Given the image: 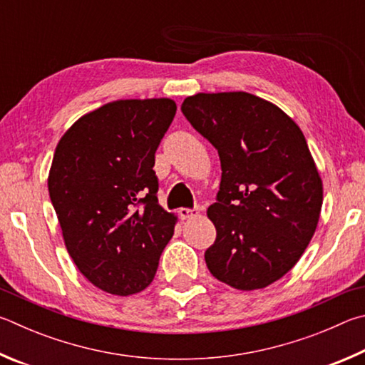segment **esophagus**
<instances>
[{
  "label": "esophagus",
  "instance_id": "obj_1",
  "mask_svg": "<svg viewBox=\"0 0 365 365\" xmlns=\"http://www.w3.org/2000/svg\"><path fill=\"white\" fill-rule=\"evenodd\" d=\"M178 213L182 220H194L200 215V210L199 208H179Z\"/></svg>",
  "mask_w": 365,
  "mask_h": 365
}]
</instances>
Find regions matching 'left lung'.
I'll use <instances>...</instances> for the list:
<instances>
[{
  "mask_svg": "<svg viewBox=\"0 0 365 365\" xmlns=\"http://www.w3.org/2000/svg\"><path fill=\"white\" fill-rule=\"evenodd\" d=\"M190 125L218 150L221 184L208 218L210 272L237 290L284 277L302 258L322 208V179L299 126L272 102L244 91L184 99Z\"/></svg>",
  "mask_w": 365,
  "mask_h": 365,
  "instance_id": "obj_1",
  "label": "left lung"
}]
</instances>
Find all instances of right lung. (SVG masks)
I'll list each match as a JSON object with an SVG mask.
<instances>
[{
	"instance_id": "right-lung-1",
	"label": "right lung",
	"mask_w": 365,
	"mask_h": 365,
	"mask_svg": "<svg viewBox=\"0 0 365 365\" xmlns=\"http://www.w3.org/2000/svg\"><path fill=\"white\" fill-rule=\"evenodd\" d=\"M175 113L168 98L113 101L76 120L56 147L48 189L67 252L112 295L149 287L175 234L152 170Z\"/></svg>"
}]
</instances>
